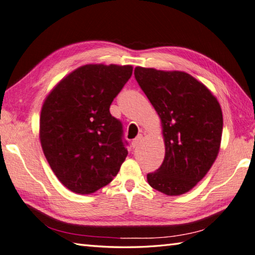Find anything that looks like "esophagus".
Returning a JSON list of instances; mask_svg holds the SVG:
<instances>
[{"mask_svg":"<svg viewBox=\"0 0 255 255\" xmlns=\"http://www.w3.org/2000/svg\"><path fill=\"white\" fill-rule=\"evenodd\" d=\"M141 139H142V135H138V136L135 138V139H133V140L131 141V147H132V148H136V147L140 143Z\"/></svg>","mask_w":255,"mask_h":255,"instance_id":"1","label":"esophagus"}]
</instances>
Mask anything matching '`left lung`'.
Instances as JSON below:
<instances>
[{"mask_svg": "<svg viewBox=\"0 0 255 255\" xmlns=\"http://www.w3.org/2000/svg\"><path fill=\"white\" fill-rule=\"evenodd\" d=\"M133 75L160 117L165 139L164 161L147 174L148 184L166 195H182L203 179L219 154L221 106L186 72L137 67Z\"/></svg>", "mask_w": 255, "mask_h": 255, "instance_id": "1", "label": "left lung"}]
</instances>
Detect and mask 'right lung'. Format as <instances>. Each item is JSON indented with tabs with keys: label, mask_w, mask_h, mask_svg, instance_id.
I'll list each match as a JSON object with an SVG mask.
<instances>
[{
	"label": "right lung",
	"mask_w": 255,
	"mask_h": 255,
	"mask_svg": "<svg viewBox=\"0 0 255 255\" xmlns=\"http://www.w3.org/2000/svg\"><path fill=\"white\" fill-rule=\"evenodd\" d=\"M131 73V66L87 64L45 99L41 146L51 169L70 191L95 193L112 182L126 159L123 124L109 108Z\"/></svg>",
	"instance_id": "obj_1"
}]
</instances>
